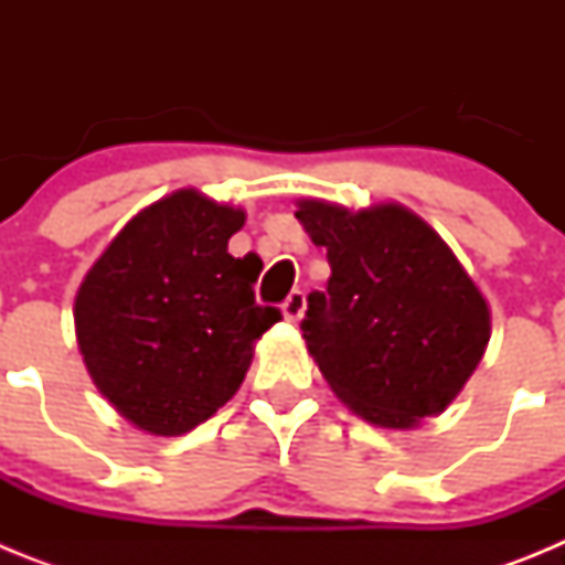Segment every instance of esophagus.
Instances as JSON below:
<instances>
[{"mask_svg": "<svg viewBox=\"0 0 565 565\" xmlns=\"http://www.w3.org/2000/svg\"><path fill=\"white\" fill-rule=\"evenodd\" d=\"M302 313H306V294L291 291L286 302H282V317H286L288 322H299Z\"/></svg>", "mask_w": 565, "mask_h": 565, "instance_id": "obj_1", "label": "esophagus"}]
</instances>
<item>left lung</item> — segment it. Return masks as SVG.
Here are the masks:
<instances>
[{
    "instance_id": "8db88e82",
    "label": "left lung",
    "mask_w": 565,
    "mask_h": 565,
    "mask_svg": "<svg viewBox=\"0 0 565 565\" xmlns=\"http://www.w3.org/2000/svg\"><path fill=\"white\" fill-rule=\"evenodd\" d=\"M297 221L328 248L326 294L302 337L339 402L384 430L441 416L481 364L489 302L441 234L396 201L367 209L302 198Z\"/></svg>"
}]
</instances>
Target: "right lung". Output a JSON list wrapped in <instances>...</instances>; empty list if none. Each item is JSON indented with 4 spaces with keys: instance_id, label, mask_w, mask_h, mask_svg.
<instances>
[{
    "instance_id": "right-lung-1",
    "label": "right lung",
    "mask_w": 565,
    "mask_h": 565,
    "mask_svg": "<svg viewBox=\"0 0 565 565\" xmlns=\"http://www.w3.org/2000/svg\"><path fill=\"white\" fill-rule=\"evenodd\" d=\"M239 206L186 186L129 217L73 306L87 373L118 416L183 436L239 391L277 308L254 299L259 259L232 257Z\"/></svg>"
}]
</instances>
